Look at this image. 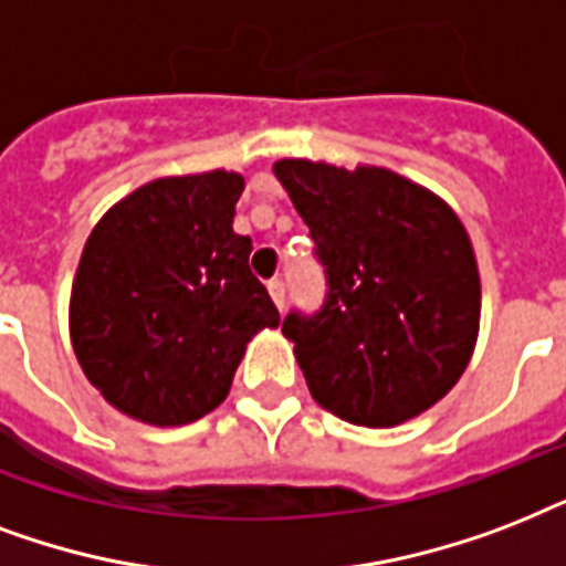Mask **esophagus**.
<instances>
[{
  "mask_svg": "<svg viewBox=\"0 0 566 566\" xmlns=\"http://www.w3.org/2000/svg\"><path fill=\"white\" fill-rule=\"evenodd\" d=\"M269 295H271V301H274V306H277V310H283V306H286V283H283V280H271Z\"/></svg>",
  "mask_w": 566,
  "mask_h": 566,
  "instance_id": "34e87169",
  "label": "esophagus"
}]
</instances>
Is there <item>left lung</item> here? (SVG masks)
<instances>
[{
  "mask_svg": "<svg viewBox=\"0 0 566 566\" xmlns=\"http://www.w3.org/2000/svg\"><path fill=\"white\" fill-rule=\"evenodd\" d=\"M274 174L327 277L318 313L283 318L313 398L366 428L424 413L458 384L479 336V265L461 218L387 168L283 159Z\"/></svg>",
  "mask_w": 566,
  "mask_h": 566,
  "instance_id": "obj_1",
  "label": "left lung"
}]
</instances>
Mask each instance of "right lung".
<instances>
[{"label": "right lung", "instance_id": "right-lung-1", "mask_svg": "<svg viewBox=\"0 0 566 566\" xmlns=\"http://www.w3.org/2000/svg\"><path fill=\"white\" fill-rule=\"evenodd\" d=\"M244 177L206 170L135 188L99 218L70 295L85 378L120 413L174 428L221 405L244 348L280 313L233 233Z\"/></svg>", "mask_w": 566, "mask_h": 566}]
</instances>
